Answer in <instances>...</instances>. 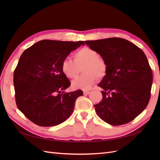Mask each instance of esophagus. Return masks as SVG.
Listing matches in <instances>:
<instances>
[{
    "label": "esophagus",
    "instance_id": "esophagus-1",
    "mask_svg": "<svg viewBox=\"0 0 160 160\" xmlns=\"http://www.w3.org/2000/svg\"><path fill=\"white\" fill-rule=\"evenodd\" d=\"M89 93H90V91H88V90H83V94H84L85 95H87L89 94Z\"/></svg>",
    "mask_w": 160,
    "mask_h": 160
}]
</instances>
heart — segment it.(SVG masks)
Instances as JSON below:
<instances>
[{
  "instance_id": "b5f03b06",
  "label": "heart",
  "mask_w": 160,
  "mask_h": 160,
  "mask_svg": "<svg viewBox=\"0 0 160 160\" xmlns=\"http://www.w3.org/2000/svg\"><path fill=\"white\" fill-rule=\"evenodd\" d=\"M74 61L65 59L61 63V71L67 77L75 79L79 75L82 68L83 73L72 81L75 89L88 90L94 85L98 77L101 78L106 74L107 66L105 62L99 58L98 52L89 47H83L73 54Z\"/></svg>"
}]
</instances>
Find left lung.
Wrapping results in <instances>:
<instances>
[{"label": "left lung", "mask_w": 160, "mask_h": 160, "mask_svg": "<svg viewBox=\"0 0 160 160\" xmlns=\"http://www.w3.org/2000/svg\"><path fill=\"white\" fill-rule=\"evenodd\" d=\"M85 42L102 57L107 66L98 85L103 89V99L94 105L97 114L111 125L132 122L146 109L151 96L153 75L146 55L122 38Z\"/></svg>", "instance_id": "1"}]
</instances>
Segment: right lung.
Returning a JSON list of instances; mask_svg holds the SVG:
<instances>
[{
  "label": "right lung",
  "mask_w": 160,
  "mask_h": 160,
  "mask_svg": "<svg viewBox=\"0 0 160 160\" xmlns=\"http://www.w3.org/2000/svg\"><path fill=\"white\" fill-rule=\"evenodd\" d=\"M83 41L42 40L22 52L14 71L15 100L18 109L42 127L55 126L68 119L81 90L65 93L71 83L61 63Z\"/></svg>",
  "instance_id": "right-lung-1"
}]
</instances>
